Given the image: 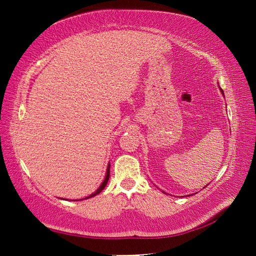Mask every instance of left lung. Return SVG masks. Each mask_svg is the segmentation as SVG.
Masks as SVG:
<instances>
[{"mask_svg": "<svg viewBox=\"0 0 256 256\" xmlns=\"http://www.w3.org/2000/svg\"><path fill=\"white\" fill-rule=\"evenodd\" d=\"M222 92H224V91H222Z\"/></svg>", "mask_w": 256, "mask_h": 256, "instance_id": "8db88e82", "label": "left lung"}]
</instances>
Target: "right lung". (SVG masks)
Masks as SVG:
<instances>
[{"instance_id":"add662e5","label":"right lung","mask_w":256,"mask_h":256,"mask_svg":"<svg viewBox=\"0 0 256 256\" xmlns=\"http://www.w3.org/2000/svg\"><path fill=\"white\" fill-rule=\"evenodd\" d=\"M108 178H110V165H108V170H106V179L104 180H103V182L101 184V186L99 187V189L96 190V192H94L92 194H90L89 197H86V198H84V199H88V198H91V197H94L96 194H100L103 189H104V187L106 186V184H108Z\"/></svg>"}]
</instances>
